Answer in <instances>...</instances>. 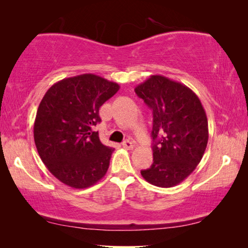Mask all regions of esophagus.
Returning a JSON list of instances; mask_svg holds the SVG:
<instances>
[{
	"label": "esophagus",
	"instance_id": "34e87169",
	"mask_svg": "<svg viewBox=\"0 0 248 248\" xmlns=\"http://www.w3.org/2000/svg\"><path fill=\"white\" fill-rule=\"evenodd\" d=\"M123 146L125 149V150H133L134 148V143L132 141L130 140H125L123 142Z\"/></svg>",
	"mask_w": 248,
	"mask_h": 248
}]
</instances>
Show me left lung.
<instances>
[{"instance_id":"1","label":"left lung","mask_w":248,"mask_h":248,"mask_svg":"<svg viewBox=\"0 0 248 248\" xmlns=\"http://www.w3.org/2000/svg\"><path fill=\"white\" fill-rule=\"evenodd\" d=\"M153 110V164L141 170L146 182L170 188L186 179L208 144V119L189 87L163 75L151 77L134 89Z\"/></svg>"}]
</instances>
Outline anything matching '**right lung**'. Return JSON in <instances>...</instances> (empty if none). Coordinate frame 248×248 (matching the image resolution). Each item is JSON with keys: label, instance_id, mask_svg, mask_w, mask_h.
Wrapping results in <instances>:
<instances>
[{"label": "right lung", "instance_id": "right-lung-1", "mask_svg": "<svg viewBox=\"0 0 248 248\" xmlns=\"http://www.w3.org/2000/svg\"><path fill=\"white\" fill-rule=\"evenodd\" d=\"M119 89L87 73L54 83L41 99L33 139L41 161L61 183L83 189L106 175L115 149L104 145L93 129L100 123V106Z\"/></svg>", "mask_w": 248, "mask_h": 248}]
</instances>
